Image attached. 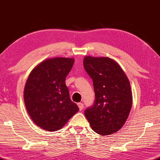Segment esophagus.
Segmentation results:
<instances>
[{
  "label": "esophagus",
  "instance_id": "obj_1",
  "mask_svg": "<svg viewBox=\"0 0 160 160\" xmlns=\"http://www.w3.org/2000/svg\"><path fill=\"white\" fill-rule=\"evenodd\" d=\"M78 107H79V109H80V111L83 109V107H84V106H83V103H78Z\"/></svg>",
  "mask_w": 160,
  "mask_h": 160
}]
</instances>
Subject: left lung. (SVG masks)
I'll return each mask as SVG.
<instances>
[{
	"label": "left lung",
	"mask_w": 160,
	"mask_h": 160,
	"mask_svg": "<svg viewBox=\"0 0 160 160\" xmlns=\"http://www.w3.org/2000/svg\"><path fill=\"white\" fill-rule=\"evenodd\" d=\"M83 66L93 80L96 97L85 115L96 133L107 136L116 132L124 125L132 107L129 80L111 58L85 56Z\"/></svg>",
	"instance_id": "obj_1"
}]
</instances>
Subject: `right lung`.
I'll return each mask as SVG.
<instances>
[{
    "label": "right lung",
    "instance_id": "obj_1",
    "mask_svg": "<svg viewBox=\"0 0 160 160\" xmlns=\"http://www.w3.org/2000/svg\"><path fill=\"white\" fill-rule=\"evenodd\" d=\"M73 58H48L31 71L24 90L27 111L33 122L53 132L62 129L79 108L69 98L65 79Z\"/></svg>",
    "mask_w": 160,
    "mask_h": 160
}]
</instances>
